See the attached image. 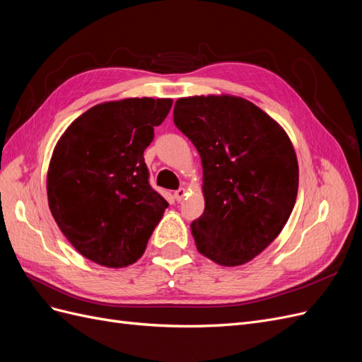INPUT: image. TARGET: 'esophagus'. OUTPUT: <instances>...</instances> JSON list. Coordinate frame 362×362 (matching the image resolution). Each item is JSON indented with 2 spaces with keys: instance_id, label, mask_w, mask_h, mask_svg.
<instances>
[{
  "instance_id": "esophagus-1",
  "label": "esophagus",
  "mask_w": 362,
  "mask_h": 362,
  "mask_svg": "<svg viewBox=\"0 0 362 362\" xmlns=\"http://www.w3.org/2000/svg\"><path fill=\"white\" fill-rule=\"evenodd\" d=\"M173 196H175V199H177L178 202H180V201H182V199H184V196H185V189H184V187H180L178 190H175Z\"/></svg>"
}]
</instances>
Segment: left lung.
<instances>
[{"instance_id": "left-lung-1", "label": "left lung", "mask_w": 362, "mask_h": 362, "mask_svg": "<svg viewBox=\"0 0 362 362\" xmlns=\"http://www.w3.org/2000/svg\"><path fill=\"white\" fill-rule=\"evenodd\" d=\"M173 122L202 161L196 247L228 267L255 258L286 226L298 196V158L286 131L257 105L226 95L181 98Z\"/></svg>"}]
</instances>
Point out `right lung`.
Wrapping results in <instances>:
<instances>
[{"mask_svg": "<svg viewBox=\"0 0 362 362\" xmlns=\"http://www.w3.org/2000/svg\"><path fill=\"white\" fill-rule=\"evenodd\" d=\"M170 107L172 100L152 98L98 104L54 149L49 210L71 245L98 264H133L169 206L151 187L144 152Z\"/></svg>", "mask_w": 362, "mask_h": 362, "instance_id": "add662e5", "label": "right lung"}]
</instances>
